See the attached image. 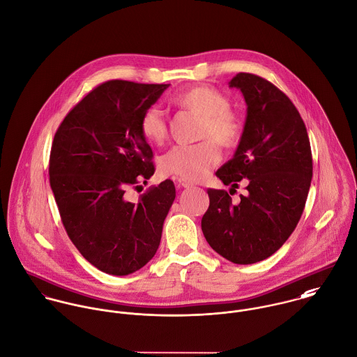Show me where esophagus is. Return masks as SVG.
<instances>
[{
	"mask_svg": "<svg viewBox=\"0 0 357 357\" xmlns=\"http://www.w3.org/2000/svg\"><path fill=\"white\" fill-rule=\"evenodd\" d=\"M176 186H178L179 189H181V188H183V189H185V188H190V186H192V183H190V182H188V181H185V179H181V178H179V179L176 181Z\"/></svg>",
	"mask_w": 357,
	"mask_h": 357,
	"instance_id": "esophagus-1",
	"label": "esophagus"
}]
</instances>
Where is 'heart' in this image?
I'll list each match as a JSON object with an SVG mask.
<instances>
[{
  "mask_svg": "<svg viewBox=\"0 0 357 357\" xmlns=\"http://www.w3.org/2000/svg\"><path fill=\"white\" fill-rule=\"evenodd\" d=\"M175 103L202 119L199 138L207 141L172 147L160 157L158 167L164 175L193 182L200 181L220 160V150L216 143L222 147L236 146L243 134V123L237 114L229 110V99L211 86L199 85L186 89L175 98ZM139 127L147 142L160 144L168 138L164 112L155 106L143 112Z\"/></svg>",
  "mask_w": 357,
  "mask_h": 357,
  "instance_id": "heart-1",
  "label": "heart"
}]
</instances>
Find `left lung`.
Here are the masks:
<instances>
[{
    "label": "left lung",
    "mask_w": 357,
    "mask_h": 357,
    "mask_svg": "<svg viewBox=\"0 0 357 357\" xmlns=\"http://www.w3.org/2000/svg\"><path fill=\"white\" fill-rule=\"evenodd\" d=\"M229 86L243 93L247 114L237 149L216 176L230 190L247 179L248 193L233 204L227 192L208 189L202 230L220 257L251 265L273 255L296 227L312 182V153L296 107L272 82L238 73Z\"/></svg>",
    "instance_id": "8db88e82"
}]
</instances>
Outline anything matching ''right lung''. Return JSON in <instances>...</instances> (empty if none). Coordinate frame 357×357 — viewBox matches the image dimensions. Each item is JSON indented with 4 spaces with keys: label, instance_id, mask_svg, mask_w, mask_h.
<instances>
[{
    "label": "right lung",
    "instance_id": "right-lung-1",
    "mask_svg": "<svg viewBox=\"0 0 357 357\" xmlns=\"http://www.w3.org/2000/svg\"><path fill=\"white\" fill-rule=\"evenodd\" d=\"M168 86L103 82L65 117L54 138L50 183L62 222L81 255L107 275H131L154 257L175 200L171 179L138 203L124 196L154 174L139 123Z\"/></svg>",
    "mask_w": 357,
    "mask_h": 357
}]
</instances>
